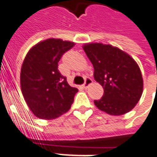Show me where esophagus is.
<instances>
[{
  "instance_id": "obj_1",
  "label": "esophagus",
  "mask_w": 157,
  "mask_h": 157,
  "mask_svg": "<svg viewBox=\"0 0 157 157\" xmlns=\"http://www.w3.org/2000/svg\"><path fill=\"white\" fill-rule=\"evenodd\" d=\"M93 82V81H92V79L89 78V77H87V78L85 79V82H84V84H83V87L85 89H87L88 87H89L90 84Z\"/></svg>"
}]
</instances>
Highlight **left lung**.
<instances>
[{
	"instance_id": "left-lung-1",
	"label": "left lung",
	"mask_w": 157,
	"mask_h": 157,
	"mask_svg": "<svg viewBox=\"0 0 157 157\" xmlns=\"http://www.w3.org/2000/svg\"><path fill=\"white\" fill-rule=\"evenodd\" d=\"M83 50L94 67V78L104 93L95 105L101 111L121 116L136 105L143 94V81L136 61L118 48L102 43H88Z\"/></svg>"
}]
</instances>
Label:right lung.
Masks as SVG:
<instances>
[{
	"label": "right lung",
	"instance_id": "add662e5",
	"mask_svg": "<svg viewBox=\"0 0 157 157\" xmlns=\"http://www.w3.org/2000/svg\"><path fill=\"white\" fill-rule=\"evenodd\" d=\"M72 41L50 38L31 48L21 69V88L25 101L36 117L56 119L69 110L78 89L69 86L58 70L62 55Z\"/></svg>",
	"mask_w": 157,
	"mask_h": 157
}]
</instances>
